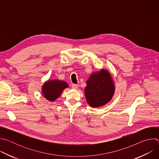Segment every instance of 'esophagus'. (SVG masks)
I'll list each match as a JSON object with an SVG mask.
<instances>
[{"instance_id":"obj_1","label":"esophagus","mask_w":159,"mask_h":159,"mask_svg":"<svg viewBox=\"0 0 159 159\" xmlns=\"http://www.w3.org/2000/svg\"><path fill=\"white\" fill-rule=\"evenodd\" d=\"M72 88L74 89H78V85L77 84H72Z\"/></svg>"}]
</instances>
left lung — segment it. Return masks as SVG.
Returning a JSON list of instances; mask_svg holds the SVG:
<instances>
[{
  "label": "left lung",
  "mask_w": 159,
  "mask_h": 159,
  "mask_svg": "<svg viewBox=\"0 0 159 159\" xmlns=\"http://www.w3.org/2000/svg\"><path fill=\"white\" fill-rule=\"evenodd\" d=\"M85 96L88 104L99 107L108 103L115 91V86L111 74L106 69L93 73L86 82Z\"/></svg>",
  "instance_id": "left-lung-1"
}]
</instances>
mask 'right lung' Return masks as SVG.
<instances>
[{"label": "right lung", "mask_w": 159, "mask_h": 159, "mask_svg": "<svg viewBox=\"0 0 159 159\" xmlns=\"http://www.w3.org/2000/svg\"><path fill=\"white\" fill-rule=\"evenodd\" d=\"M69 87L66 82L57 79L48 80L42 86V93L48 101L53 102L59 98L63 90Z\"/></svg>", "instance_id": "right-lung-1"}]
</instances>
